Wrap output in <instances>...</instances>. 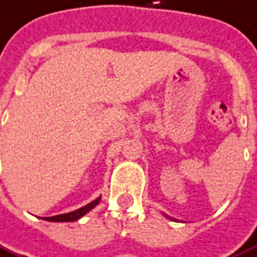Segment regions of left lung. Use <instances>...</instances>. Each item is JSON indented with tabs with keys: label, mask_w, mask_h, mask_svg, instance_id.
Wrapping results in <instances>:
<instances>
[{
	"label": "left lung",
	"mask_w": 257,
	"mask_h": 257,
	"mask_svg": "<svg viewBox=\"0 0 257 257\" xmlns=\"http://www.w3.org/2000/svg\"><path fill=\"white\" fill-rule=\"evenodd\" d=\"M164 215H165V217H167L168 219H172V221H177V219H175V218H171V217H169V215H167V214H164Z\"/></svg>",
	"instance_id": "obj_1"
}]
</instances>
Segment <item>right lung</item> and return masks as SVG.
<instances>
[{
	"instance_id": "obj_1",
	"label": "right lung",
	"mask_w": 257,
	"mask_h": 257,
	"mask_svg": "<svg viewBox=\"0 0 257 257\" xmlns=\"http://www.w3.org/2000/svg\"><path fill=\"white\" fill-rule=\"evenodd\" d=\"M100 200H101V196L99 198H96L93 202H90L84 207H81V209H77L74 211H71V213H66V214H59V215H54V217H44V221H50V222H73V221H77V219H80L82 218L86 213H89L90 210L94 209L97 204L100 203Z\"/></svg>"
}]
</instances>
